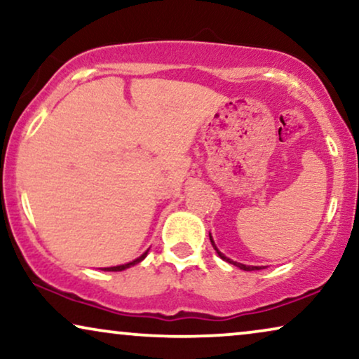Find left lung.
<instances>
[{
  "instance_id": "1",
  "label": "left lung",
  "mask_w": 359,
  "mask_h": 359,
  "mask_svg": "<svg viewBox=\"0 0 359 359\" xmlns=\"http://www.w3.org/2000/svg\"><path fill=\"white\" fill-rule=\"evenodd\" d=\"M209 238H210V243H212V247H214V250L215 252H217V255L220 258L224 259V262H227V263H230V264H233V266H237V268H240V269H243V271H257V269H263L264 266H248V264H243V263H237V262H232V259L230 258H227L225 257V255L220 252V250L215 247V243H214V240H212V235L209 233Z\"/></svg>"
}]
</instances>
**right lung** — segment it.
<instances>
[{
  "mask_svg": "<svg viewBox=\"0 0 359 359\" xmlns=\"http://www.w3.org/2000/svg\"><path fill=\"white\" fill-rule=\"evenodd\" d=\"M150 250V248H149ZM149 250H147V252H144L140 255L139 258H135L134 262H129V263H124V264H117V266H109V268H101L102 271H124V269H127V268H130V266H134V264H137V263H140L142 259H145V257L147 255H149Z\"/></svg>",
  "mask_w": 359,
  "mask_h": 359,
  "instance_id": "add662e5",
  "label": "right lung"
}]
</instances>
